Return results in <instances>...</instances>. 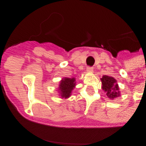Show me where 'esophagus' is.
Listing matches in <instances>:
<instances>
[{
	"mask_svg": "<svg viewBox=\"0 0 146 146\" xmlns=\"http://www.w3.org/2000/svg\"><path fill=\"white\" fill-rule=\"evenodd\" d=\"M86 70H87L88 72H93V70H94V68H93V67L88 66V67H87V69H86Z\"/></svg>",
	"mask_w": 146,
	"mask_h": 146,
	"instance_id": "1",
	"label": "esophagus"
}]
</instances>
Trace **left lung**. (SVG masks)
I'll use <instances>...</instances> for the list:
<instances>
[{
    "instance_id": "1",
    "label": "left lung",
    "mask_w": 146,
    "mask_h": 146,
    "mask_svg": "<svg viewBox=\"0 0 146 146\" xmlns=\"http://www.w3.org/2000/svg\"><path fill=\"white\" fill-rule=\"evenodd\" d=\"M102 84L103 91L106 92V95L111 100L121 96L119 91V86L117 83V80L114 77L110 76L104 75L101 78Z\"/></svg>"
}]
</instances>
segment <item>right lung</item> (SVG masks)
<instances>
[{
    "mask_svg": "<svg viewBox=\"0 0 146 146\" xmlns=\"http://www.w3.org/2000/svg\"><path fill=\"white\" fill-rule=\"evenodd\" d=\"M58 92L61 99H68L72 95V91L76 86V80L74 77H64L59 82Z\"/></svg>",
    "mask_w": 146,
    "mask_h": 146,
    "instance_id": "obj_1",
    "label": "right lung"
}]
</instances>
